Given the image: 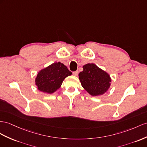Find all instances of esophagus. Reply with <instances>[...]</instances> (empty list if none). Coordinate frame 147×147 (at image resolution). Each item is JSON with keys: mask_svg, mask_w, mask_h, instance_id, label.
Listing matches in <instances>:
<instances>
[{"mask_svg": "<svg viewBox=\"0 0 147 147\" xmlns=\"http://www.w3.org/2000/svg\"><path fill=\"white\" fill-rule=\"evenodd\" d=\"M73 74L74 75V76H77L78 75V74H79V71H74V72H73Z\"/></svg>", "mask_w": 147, "mask_h": 147, "instance_id": "obj_1", "label": "esophagus"}]
</instances>
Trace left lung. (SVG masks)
Wrapping results in <instances>:
<instances>
[{"label":"left lung","instance_id":"obj_1","mask_svg":"<svg viewBox=\"0 0 147 147\" xmlns=\"http://www.w3.org/2000/svg\"><path fill=\"white\" fill-rule=\"evenodd\" d=\"M83 71L79 74L81 85L93 96L102 95L109 88L111 82L110 76L93 63L83 66Z\"/></svg>","mask_w":147,"mask_h":147}]
</instances>
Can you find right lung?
<instances>
[{
    "mask_svg": "<svg viewBox=\"0 0 147 147\" xmlns=\"http://www.w3.org/2000/svg\"><path fill=\"white\" fill-rule=\"evenodd\" d=\"M72 73L63 63H54L38 73L35 84L39 91L51 94L60 88L65 79Z\"/></svg>",
    "mask_w": 147,
    "mask_h": 147,
    "instance_id": "add662e5",
    "label": "right lung"
}]
</instances>
